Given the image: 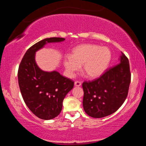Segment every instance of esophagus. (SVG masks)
Wrapping results in <instances>:
<instances>
[{
  "mask_svg": "<svg viewBox=\"0 0 146 146\" xmlns=\"http://www.w3.org/2000/svg\"><path fill=\"white\" fill-rule=\"evenodd\" d=\"M81 84H81L80 82H79V81H75V86L76 87H79V86H81Z\"/></svg>",
  "mask_w": 146,
  "mask_h": 146,
  "instance_id": "esophagus-1",
  "label": "esophagus"
}]
</instances>
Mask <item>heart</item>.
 <instances>
[{"mask_svg": "<svg viewBox=\"0 0 146 146\" xmlns=\"http://www.w3.org/2000/svg\"><path fill=\"white\" fill-rule=\"evenodd\" d=\"M111 58V53L107 47L82 44L73 49L72 55L64 56L63 64L68 77H73L83 64L86 75L89 77L97 78L105 72Z\"/></svg>", "mask_w": 146, "mask_h": 146, "instance_id": "1", "label": "heart"}]
</instances>
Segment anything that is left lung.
I'll list each match as a JSON object with an SVG mask.
<instances>
[{
    "label": "left lung",
    "mask_w": 146,
    "mask_h": 146,
    "mask_svg": "<svg viewBox=\"0 0 146 146\" xmlns=\"http://www.w3.org/2000/svg\"><path fill=\"white\" fill-rule=\"evenodd\" d=\"M131 82L129 60L122 52L120 62L93 81L83 82V108L93 118L113 114L126 99Z\"/></svg>",
    "instance_id": "1"
}]
</instances>
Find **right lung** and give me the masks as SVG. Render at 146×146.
Returning a JSON list of instances; mask_svg holds the SVG:
<instances>
[{"mask_svg": "<svg viewBox=\"0 0 146 146\" xmlns=\"http://www.w3.org/2000/svg\"><path fill=\"white\" fill-rule=\"evenodd\" d=\"M64 40L52 37L38 42L27 50L20 64L18 80L22 96L31 111L40 119L51 120L60 114L63 100L73 89L74 82L56 71L40 70L35 62V53L47 43Z\"/></svg>", "mask_w": 146, "mask_h": 146, "instance_id": "1", "label": "right lung"}]
</instances>
